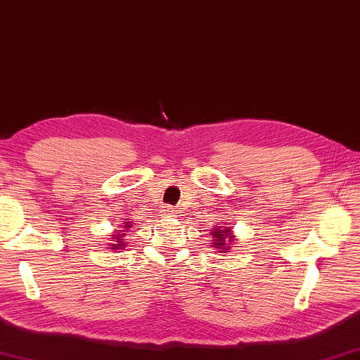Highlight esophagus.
<instances>
[{
    "label": "esophagus",
    "mask_w": 360,
    "mask_h": 360,
    "mask_svg": "<svg viewBox=\"0 0 360 360\" xmlns=\"http://www.w3.org/2000/svg\"><path fill=\"white\" fill-rule=\"evenodd\" d=\"M174 214H176V209L172 206H165V209H163V215H165V217H173Z\"/></svg>",
    "instance_id": "esophagus-1"
}]
</instances>
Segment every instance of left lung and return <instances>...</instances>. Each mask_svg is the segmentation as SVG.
Wrapping results in <instances>:
<instances>
[{"label":"left lung","mask_w":360,"mask_h":360,"mask_svg":"<svg viewBox=\"0 0 360 360\" xmlns=\"http://www.w3.org/2000/svg\"><path fill=\"white\" fill-rule=\"evenodd\" d=\"M233 228L231 226H225V228H217L214 226L212 228V233L211 236L212 239V245L215 247V250L220 252V253H225V250H228L226 247H231L234 236L231 234Z\"/></svg>","instance_id":"obj_1"}]
</instances>
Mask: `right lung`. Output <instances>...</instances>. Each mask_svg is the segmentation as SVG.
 Segmentation results:
<instances>
[{
	"label": "right lung",
	"instance_id": "add662e5",
	"mask_svg": "<svg viewBox=\"0 0 360 360\" xmlns=\"http://www.w3.org/2000/svg\"><path fill=\"white\" fill-rule=\"evenodd\" d=\"M130 226H132V221H124V225H122L124 230H129ZM124 230H117V231H124ZM124 236H126V234H124V233H121V234H117V236H115L116 244H112V247H110V248H124V245H126V240L122 239Z\"/></svg>",
	"mask_w": 360,
	"mask_h": 360
}]
</instances>
